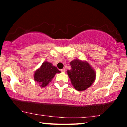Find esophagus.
Returning <instances> with one entry per match:
<instances>
[{
	"label": "esophagus",
	"instance_id": "obj_1",
	"mask_svg": "<svg viewBox=\"0 0 127 127\" xmlns=\"http://www.w3.org/2000/svg\"><path fill=\"white\" fill-rule=\"evenodd\" d=\"M61 72H63V73L65 72V68H63V69L61 70Z\"/></svg>",
	"mask_w": 127,
	"mask_h": 127
}]
</instances>
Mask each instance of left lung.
<instances>
[{
	"mask_svg": "<svg viewBox=\"0 0 127 127\" xmlns=\"http://www.w3.org/2000/svg\"><path fill=\"white\" fill-rule=\"evenodd\" d=\"M71 69L67 73L72 85L77 91H85L92 85L96 78V72L87 60H73L70 62Z\"/></svg>",
	"mask_w": 127,
	"mask_h": 127,
	"instance_id": "left-lung-1",
	"label": "left lung"
}]
</instances>
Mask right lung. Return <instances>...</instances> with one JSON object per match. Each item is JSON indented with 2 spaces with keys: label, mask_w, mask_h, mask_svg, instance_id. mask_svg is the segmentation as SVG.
Instances as JSON below:
<instances>
[{
  "label": "right lung",
  "mask_w": 127,
  "mask_h": 127,
  "mask_svg": "<svg viewBox=\"0 0 127 127\" xmlns=\"http://www.w3.org/2000/svg\"><path fill=\"white\" fill-rule=\"evenodd\" d=\"M61 72L51 63L45 61L40 67L37 68L34 73V81L40 85L41 88H45L51 82L56 73Z\"/></svg>",
  "instance_id": "add662e5"
}]
</instances>
